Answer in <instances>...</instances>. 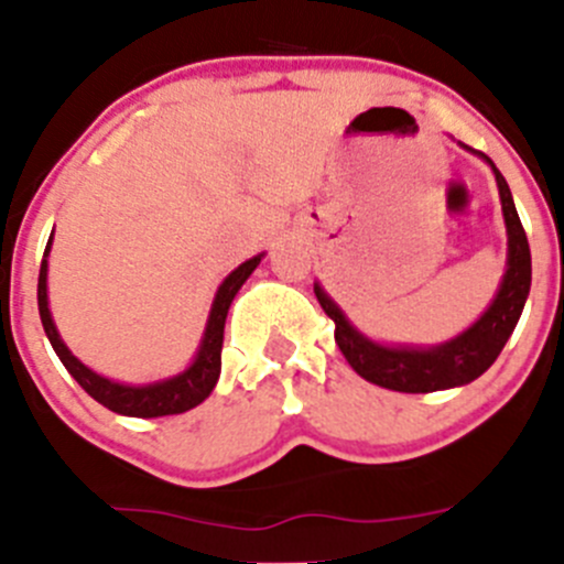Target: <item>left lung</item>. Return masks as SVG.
Segmentation results:
<instances>
[{
  "label": "left lung",
  "mask_w": 564,
  "mask_h": 564,
  "mask_svg": "<svg viewBox=\"0 0 564 564\" xmlns=\"http://www.w3.org/2000/svg\"><path fill=\"white\" fill-rule=\"evenodd\" d=\"M475 155L486 161L497 176L505 229H508V264H505L502 283H499L488 308L464 333L434 346L382 344V340H373L366 333H360L349 322V316L340 311V305L324 292L322 283H314L318 305L335 322V344L344 351L346 362L366 382L398 392H436L469 384L494 366V360L519 324L529 297V286H532L529 242L505 176L494 166L491 158L482 155V152H475Z\"/></svg>",
  "instance_id": "1"
}]
</instances>
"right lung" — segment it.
Segmentation results:
<instances>
[{"label": "right lung", "instance_id": "right-lung-1", "mask_svg": "<svg viewBox=\"0 0 564 564\" xmlns=\"http://www.w3.org/2000/svg\"><path fill=\"white\" fill-rule=\"evenodd\" d=\"M54 235L48 237V246H45L43 261H40V278H37V308H40V322H43L45 335H48L51 346H54L56 357L62 360V366L67 368L73 379L82 384L89 395L98 403H104L111 412L124 414V417H166V414H180L187 409L198 406L204 398L213 392L220 377V349H224V327L226 316H229L231 300L237 297V292L242 289V283L248 281L250 272L259 267V261L264 259V253L253 256V259L242 261L237 270H231L224 278V283L218 286L213 300V308H209L207 327H204L202 344H198L196 355H193L191 366L185 371L174 373L169 379H158L150 384H124L113 382V379L104 377V373L93 371L89 366H84L67 344L62 340L59 329H56L54 318H51L48 308V253Z\"/></svg>", "mask_w": 564, "mask_h": 564}]
</instances>
